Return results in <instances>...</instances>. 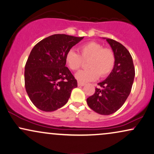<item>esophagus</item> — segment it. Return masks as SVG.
<instances>
[{"label":"esophagus","mask_w":154,"mask_h":154,"mask_svg":"<svg viewBox=\"0 0 154 154\" xmlns=\"http://www.w3.org/2000/svg\"><path fill=\"white\" fill-rule=\"evenodd\" d=\"M77 85H78L79 87H82L85 85V83L83 82H78V83H77Z\"/></svg>","instance_id":"34e87169"}]
</instances>
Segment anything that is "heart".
I'll return each mask as SVG.
<instances>
[{"instance_id": "1", "label": "heart", "mask_w": 154, "mask_h": 154, "mask_svg": "<svg viewBox=\"0 0 154 154\" xmlns=\"http://www.w3.org/2000/svg\"><path fill=\"white\" fill-rule=\"evenodd\" d=\"M79 52L69 50L65 55L66 63L72 70H78L84 60H88L89 69H83L76 74L80 82L94 81L100 76L106 77L112 72L115 65V54L110 48H103L102 44L95 41L87 42L79 48Z\"/></svg>"}]
</instances>
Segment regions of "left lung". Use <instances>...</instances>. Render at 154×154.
<instances>
[{
  "label": "left lung",
  "mask_w": 154,
  "mask_h": 154,
  "mask_svg": "<svg viewBox=\"0 0 154 154\" xmlns=\"http://www.w3.org/2000/svg\"><path fill=\"white\" fill-rule=\"evenodd\" d=\"M106 41L115 54V65L105 80L98 83L94 94L87 99L88 106L102 115H109L122 107L131 92L135 68L131 54L116 40L107 38Z\"/></svg>",
  "instance_id": "1"
}]
</instances>
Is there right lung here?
Here are the masks:
<instances>
[{
    "label": "right lung",
    "mask_w": 154,
    "mask_h": 154,
    "mask_svg": "<svg viewBox=\"0 0 154 154\" xmlns=\"http://www.w3.org/2000/svg\"><path fill=\"white\" fill-rule=\"evenodd\" d=\"M84 37L55 34L43 39L31 50L25 66V87L35 106L44 112L63 106L77 87L66 67V53Z\"/></svg>",
    "instance_id": "obj_1"
}]
</instances>
